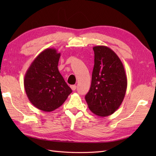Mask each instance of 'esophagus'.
I'll return each instance as SVG.
<instances>
[{
	"label": "esophagus",
	"instance_id": "34e87169",
	"mask_svg": "<svg viewBox=\"0 0 156 156\" xmlns=\"http://www.w3.org/2000/svg\"><path fill=\"white\" fill-rule=\"evenodd\" d=\"M70 88L72 90H75L76 88V85H71L70 86Z\"/></svg>",
	"mask_w": 156,
	"mask_h": 156
}]
</instances>
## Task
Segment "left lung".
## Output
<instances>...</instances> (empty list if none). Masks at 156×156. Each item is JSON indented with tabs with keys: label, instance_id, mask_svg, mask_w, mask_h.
<instances>
[{
	"label": "left lung",
	"instance_id": "1",
	"mask_svg": "<svg viewBox=\"0 0 156 156\" xmlns=\"http://www.w3.org/2000/svg\"><path fill=\"white\" fill-rule=\"evenodd\" d=\"M94 65L90 90L85 96L88 108L99 117L112 115L120 107L126 93L127 79L120 58L105 45L93 47Z\"/></svg>",
	"mask_w": 156,
	"mask_h": 156
}]
</instances>
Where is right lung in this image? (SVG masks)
Returning a JSON list of instances; mask_svg holds the SVG:
<instances>
[{"instance_id":"obj_1","label":"right lung","mask_w":156,"mask_h":156,"mask_svg":"<svg viewBox=\"0 0 156 156\" xmlns=\"http://www.w3.org/2000/svg\"><path fill=\"white\" fill-rule=\"evenodd\" d=\"M60 55L55 48L45 49L32 62L25 74L26 94L31 103L43 111L59 108L72 92L58 70Z\"/></svg>"}]
</instances>
